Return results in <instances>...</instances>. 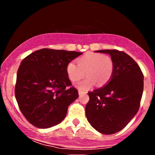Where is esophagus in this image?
I'll return each mask as SVG.
<instances>
[{"mask_svg":"<svg viewBox=\"0 0 155 155\" xmlns=\"http://www.w3.org/2000/svg\"><path fill=\"white\" fill-rule=\"evenodd\" d=\"M87 92V91H82V90H78V94L79 95H83V94H86Z\"/></svg>","mask_w":155,"mask_h":155,"instance_id":"obj_1","label":"esophagus"}]
</instances>
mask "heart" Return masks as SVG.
Instances as JSON below:
<instances>
[{
  "label": "heart",
  "mask_w": 155,
  "mask_h": 155,
  "mask_svg": "<svg viewBox=\"0 0 155 155\" xmlns=\"http://www.w3.org/2000/svg\"><path fill=\"white\" fill-rule=\"evenodd\" d=\"M77 65L69 62L66 65V73L72 82H77L85 75L87 78L77 84L80 90H87L96 83L98 87L107 85L111 79L114 71V62L107 54L87 52L77 60Z\"/></svg>",
  "instance_id": "obj_1"
}]
</instances>
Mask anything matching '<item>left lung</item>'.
<instances>
[{
	"label": "left lung",
	"mask_w": 155,
	"mask_h": 155,
	"mask_svg": "<svg viewBox=\"0 0 155 155\" xmlns=\"http://www.w3.org/2000/svg\"><path fill=\"white\" fill-rule=\"evenodd\" d=\"M114 62L111 79L103 87L88 93L85 114L99 133L111 135L123 129L137 114L143 90V74L132 57L117 50H100Z\"/></svg>",
	"instance_id": "left-lung-1"
}]
</instances>
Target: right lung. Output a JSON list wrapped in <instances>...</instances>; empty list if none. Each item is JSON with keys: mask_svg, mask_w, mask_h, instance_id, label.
<instances>
[{"mask_svg": "<svg viewBox=\"0 0 155 155\" xmlns=\"http://www.w3.org/2000/svg\"><path fill=\"white\" fill-rule=\"evenodd\" d=\"M81 54L42 48L21 62L15 96L21 112L31 124L48 128L65 118L68 106L78 97L68 77L66 65Z\"/></svg>", "mask_w": 155, "mask_h": 155, "instance_id": "1", "label": "right lung"}]
</instances>
